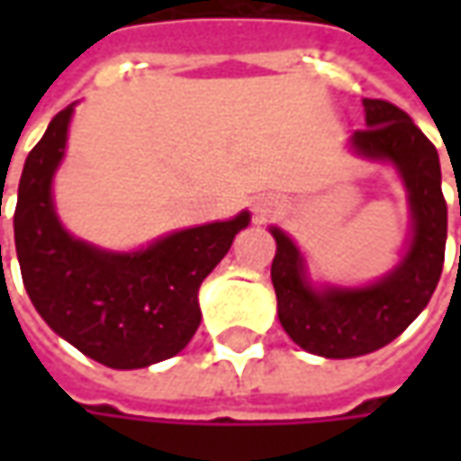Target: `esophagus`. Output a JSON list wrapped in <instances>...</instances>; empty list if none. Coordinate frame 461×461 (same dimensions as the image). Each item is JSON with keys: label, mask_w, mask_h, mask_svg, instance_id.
I'll list each match as a JSON object with an SVG mask.
<instances>
[{"label": "esophagus", "mask_w": 461, "mask_h": 461, "mask_svg": "<svg viewBox=\"0 0 461 461\" xmlns=\"http://www.w3.org/2000/svg\"><path fill=\"white\" fill-rule=\"evenodd\" d=\"M275 212V204H269V203H261L257 204V218L258 221H264L267 215H272Z\"/></svg>", "instance_id": "esophagus-1"}]
</instances>
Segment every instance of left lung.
Segmentation results:
<instances>
[{
	"instance_id": "1",
	"label": "left lung",
	"mask_w": 461,
	"mask_h": 461,
	"mask_svg": "<svg viewBox=\"0 0 461 461\" xmlns=\"http://www.w3.org/2000/svg\"><path fill=\"white\" fill-rule=\"evenodd\" d=\"M362 104L364 131L348 138V149L364 161L390 164L408 192L411 233L398 264L369 285H318L297 243L269 225L276 240L272 285L279 323L300 348L326 359L364 357L398 339L429 305L447 249V203L434 143L395 104Z\"/></svg>"
}]
</instances>
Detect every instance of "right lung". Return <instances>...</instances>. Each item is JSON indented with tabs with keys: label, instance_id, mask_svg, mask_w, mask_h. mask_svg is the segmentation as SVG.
Listing matches in <instances>:
<instances>
[{
	"label": "right lung",
	"instance_id": "1",
	"mask_svg": "<svg viewBox=\"0 0 461 461\" xmlns=\"http://www.w3.org/2000/svg\"><path fill=\"white\" fill-rule=\"evenodd\" d=\"M68 104L30 151L14 207V246L35 310L61 339L113 369H140L176 357L200 326L197 293L251 222L182 228L135 251H110L63 228L53 200L74 117Z\"/></svg>",
	"mask_w": 461,
	"mask_h": 461
}]
</instances>
